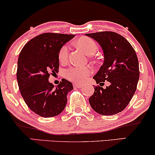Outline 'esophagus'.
<instances>
[{
  "instance_id": "34e87169",
  "label": "esophagus",
  "mask_w": 155,
  "mask_h": 155,
  "mask_svg": "<svg viewBox=\"0 0 155 155\" xmlns=\"http://www.w3.org/2000/svg\"><path fill=\"white\" fill-rule=\"evenodd\" d=\"M83 86V84H79V83H74V87L75 88H80Z\"/></svg>"
}]
</instances>
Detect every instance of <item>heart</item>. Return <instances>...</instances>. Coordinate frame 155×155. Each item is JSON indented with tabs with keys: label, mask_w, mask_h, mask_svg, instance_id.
Instances as JSON below:
<instances>
[{
	"label": "heart",
	"mask_w": 155,
	"mask_h": 155,
	"mask_svg": "<svg viewBox=\"0 0 155 155\" xmlns=\"http://www.w3.org/2000/svg\"><path fill=\"white\" fill-rule=\"evenodd\" d=\"M76 47L81 49L88 55L95 52L97 46L95 41L87 38L81 37L75 42ZM68 57V47L66 45L60 49L59 52V60L61 63H65ZM92 73V69L87 66H73L69 68L65 71V76L68 79L74 82H81L84 81L87 76Z\"/></svg>",
	"instance_id": "1"
}]
</instances>
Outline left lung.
Listing matches in <instances>:
<instances>
[{
    "instance_id": "1",
    "label": "left lung",
    "mask_w": 155,
    "mask_h": 155,
    "mask_svg": "<svg viewBox=\"0 0 155 155\" xmlns=\"http://www.w3.org/2000/svg\"><path fill=\"white\" fill-rule=\"evenodd\" d=\"M102 48L104 61L93 76L96 83L109 81L106 89L95 87L89 98L90 106L101 115H114L123 111L136 92L139 79V65L136 51L128 41L111 31L87 33Z\"/></svg>"
}]
</instances>
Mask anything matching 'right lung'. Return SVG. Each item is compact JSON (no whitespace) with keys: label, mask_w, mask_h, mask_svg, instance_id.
<instances>
[{"label":"right lung","mask_w":155,"mask_h":155,"mask_svg":"<svg viewBox=\"0 0 155 155\" xmlns=\"http://www.w3.org/2000/svg\"><path fill=\"white\" fill-rule=\"evenodd\" d=\"M74 35L46 33L32 38L22 48L17 62V79L21 95L30 109L42 117L60 114L74 89L63 79L56 88L49 81L50 73L58 71L60 49Z\"/></svg>","instance_id":"1"}]
</instances>
